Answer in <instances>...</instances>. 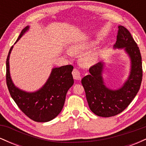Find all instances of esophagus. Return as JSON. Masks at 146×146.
<instances>
[{
	"mask_svg": "<svg viewBox=\"0 0 146 146\" xmlns=\"http://www.w3.org/2000/svg\"><path fill=\"white\" fill-rule=\"evenodd\" d=\"M72 74H73V78H74L75 80H80L82 79L80 71H79L78 69H76V68L73 69V72H72Z\"/></svg>",
	"mask_w": 146,
	"mask_h": 146,
	"instance_id": "esophagus-1",
	"label": "esophagus"
}]
</instances>
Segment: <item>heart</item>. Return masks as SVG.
<instances>
[{
  "instance_id": "b5f03b06",
  "label": "heart",
  "mask_w": 146,
  "mask_h": 146,
  "mask_svg": "<svg viewBox=\"0 0 146 146\" xmlns=\"http://www.w3.org/2000/svg\"><path fill=\"white\" fill-rule=\"evenodd\" d=\"M98 44V42L94 40H83L73 43L69 46V51L72 54L82 55L80 58V63L84 66L90 67L98 62L101 57L102 51L101 48H96L92 50L94 46Z\"/></svg>"
}]
</instances>
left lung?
Masks as SVG:
<instances>
[{"instance_id": "obj_1", "label": "left lung", "mask_w": 146, "mask_h": 146, "mask_svg": "<svg viewBox=\"0 0 146 146\" xmlns=\"http://www.w3.org/2000/svg\"><path fill=\"white\" fill-rule=\"evenodd\" d=\"M114 49H123L130 59V72L126 80L117 89L106 86L104 78L106 63L102 61L89 69L90 74L84 77V88L88 106L96 115L109 117L118 115L128 107L135 98L142 81V62L139 48L129 31L119 25Z\"/></svg>"}]
</instances>
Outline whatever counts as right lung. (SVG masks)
<instances>
[{"label":"right lung","instance_id":"obj_1","mask_svg":"<svg viewBox=\"0 0 146 146\" xmlns=\"http://www.w3.org/2000/svg\"><path fill=\"white\" fill-rule=\"evenodd\" d=\"M29 30V26L22 30L15 44ZM12 46L6 61L7 85L11 98L19 108L31 119L47 122L58 116L62 110L67 91L74 83L71 65L53 68L45 84L38 90L28 92L19 88L13 82L10 75L9 58Z\"/></svg>","mask_w":146,"mask_h":146}]
</instances>
